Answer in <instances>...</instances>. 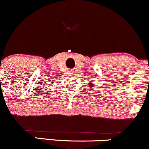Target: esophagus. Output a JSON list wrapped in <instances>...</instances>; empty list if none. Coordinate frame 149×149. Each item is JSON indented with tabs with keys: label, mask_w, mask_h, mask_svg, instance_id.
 Wrapping results in <instances>:
<instances>
[{
	"label": "esophagus",
	"mask_w": 149,
	"mask_h": 149,
	"mask_svg": "<svg viewBox=\"0 0 149 149\" xmlns=\"http://www.w3.org/2000/svg\"><path fill=\"white\" fill-rule=\"evenodd\" d=\"M70 74H72V72H70Z\"/></svg>",
	"instance_id": "obj_1"
}]
</instances>
